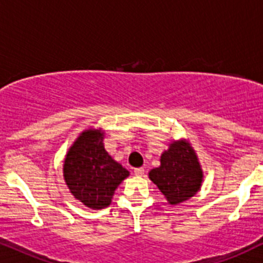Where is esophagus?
<instances>
[{"label":"esophagus","instance_id":"esophagus-1","mask_svg":"<svg viewBox=\"0 0 263 263\" xmlns=\"http://www.w3.org/2000/svg\"><path fill=\"white\" fill-rule=\"evenodd\" d=\"M134 172H135V175H136V176H142V175H144L145 170H144V168H136Z\"/></svg>","mask_w":263,"mask_h":263}]
</instances>
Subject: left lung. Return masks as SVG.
I'll list each match as a JSON object with an SVG mask.
<instances>
[{"label":"left lung","instance_id":"left-lung-1","mask_svg":"<svg viewBox=\"0 0 263 263\" xmlns=\"http://www.w3.org/2000/svg\"><path fill=\"white\" fill-rule=\"evenodd\" d=\"M170 204L190 199L200 189L203 172L195 152L187 141H173L160 157V165L149 172Z\"/></svg>","mask_w":263,"mask_h":263}]
</instances>
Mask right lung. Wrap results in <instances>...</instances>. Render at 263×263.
I'll return each instance as SVG.
<instances>
[{"mask_svg":"<svg viewBox=\"0 0 263 263\" xmlns=\"http://www.w3.org/2000/svg\"><path fill=\"white\" fill-rule=\"evenodd\" d=\"M100 129L82 132L64 162V178L76 199L92 210L111 203V196L129 172L104 149Z\"/></svg>","mask_w":263,"mask_h":263,"instance_id":"right-lung-1","label":"right lung"}]
</instances>
